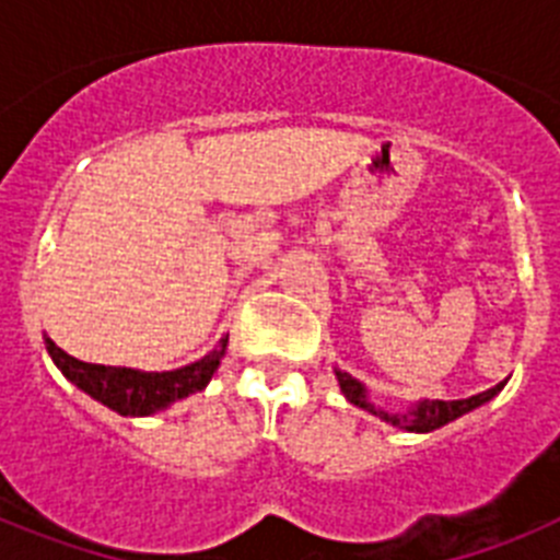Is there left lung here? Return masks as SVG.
<instances>
[{
	"mask_svg": "<svg viewBox=\"0 0 560 560\" xmlns=\"http://www.w3.org/2000/svg\"><path fill=\"white\" fill-rule=\"evenodd\" d=\"M336 375H339V387H341V393H345V398H348L350 404H355L359 409H368V412L378 415V418H384L387 423L407 429V432H434V429L446 427V423L457 420L459 415L482 407L485 400H491L493 395H497L499 389L504 387V384H497L493 389H485V393L471 395V398H463V400H420L418 407L407 409L404 415H387V412H381V409H375L373 404H370L368 389L361 387L353 375L339 373V370H336Z\"/></svg>",
	"mask_w": 560,
	"mask_h": 560,
	"instance_id": "8db88e82",
	"label": "left lung"
}]
</instances>
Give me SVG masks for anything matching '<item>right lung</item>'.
<instances>
[{
	"label": "right lung",
	"instance_id": "obj_1",
	"mask_svg": "<svg viewBox=\"0 0 560 560\" xmlns=\"http://www.w3.org/2000/svg\"><path fill=\"white\" fill-rule=\"evenodd\" d=\"M47 341V353L58 364L63 375L72 384L106 404L108 409L120 415H151L160 409L171 407L173 400L187 398V395L199 393L210 384L212 373L219 370L221 359H224L226 339L205 355L196 364H187L182 370H171V373H140L131 368H106V364H89V361L75 359V355L63 353L52 339Z\"/></svg>",
	"mask_w": 560,
	"mask_h": 560
}]
</instances>
